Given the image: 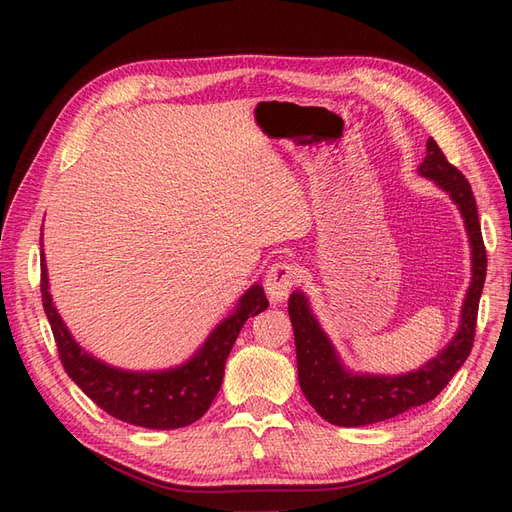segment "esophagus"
<instances>
[{
	"label": "esophagus",
	"instance_id": "esophagus-1",
	"mask_svg": "<svg viewBox=\"0 0 512 512\" xmlns=\"http://www.w3.org/2000/svg\"><path fill=\"white\" fill-rule=\"evenodd\" d=\"M299 282V271L290 262H275L265 275V290L271 301H284L292 286Z\"/></svg>",
	"mask_w": 512,
	"mask_h": 512
}]
</instances>
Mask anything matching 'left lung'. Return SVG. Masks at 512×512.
Instances as JSON below:
<instances>
[{"mask_svg":"<svg viewBox=\"0 0 512 512\" xmlns=\"http://www.w3.org/2000/svg\"><path fill=\"white\" fill-rule=\"evenodd\" d=\"M418 173L433 179L444 192L451 194L463 215V222H466L472 245V282L461 307V324L453 342L436 359H431L421 369L410 371V374L393 378L352 374L339 361L329 337L320 329L305 294L292 292L288 299L301 391L324 421L339 427L380 423L427 404L451 382L474 346L478 301L487 275V252L483 232H480L476 200L468 179L446 160L433 138L427 141V156L418 166Z\"/></svg>","mask_w":512,"mask_h":512,"instance_id":"1","label":"left lung"}]
</instances>
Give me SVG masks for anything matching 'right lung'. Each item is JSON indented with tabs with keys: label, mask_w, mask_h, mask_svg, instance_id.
<instances>
[{
	"label": "right lung",
	"mask_w": 512,
	"mask_h": 512,
	"mask_svg": "<svg viewBox=\"0 0 512 512\" xmlns=\"http://www.w3.org/2000/svg\"><path fill=\"white\" fill-rule=\"evenodd\" d=\"M42 305L51 322L57 352L66 374L104 412L123 423L147 429H179L203 416L218 395L226 359L247 318L267 309L269 301L260 284L239 299V305L207 337L188 363L164 371H126L106 365L74 342L49 294L42 256Z\"/></svg>",
	"instance_id": "1"
}]
</instances>
